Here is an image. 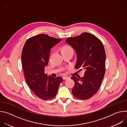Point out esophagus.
<instances>
[{
    "label": "esophagus",
    "mask_w": 127,
    "mask_h": 127,
    "mask_svg": "<svg viewBox=\"0 0 127 127\" xmlns=\"http://www.w3.org/2000/svg\"><path fill=\"white\" fill-rule=\"evenodd\" d=\"M69 77H68V76H64V77H63V80H66V79H67L68 78H69Z\"/></svg>",
    "instance_id": "obj_1"
}]
</instances>
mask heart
I'll use <instances>...</instances> for the list:
<instances>
[{"mask_svg":"<svg viewBox=\"0 0 127 127\" xmlns=\"http://www.w3.org/2000/svg\"><path fill=\"white\" fill-rule=\"evenodd\" d=\"M69 51H73L72 49L68 46H65L62 48V52H69Z\"/></svg>","mask_w":127,"mask_h":127,"instance_id":"heart-1","label":"heart"}]
</instances>
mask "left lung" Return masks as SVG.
<instances>
[{"label":"left lung","mask_w":127,"mask_h":127,"mask_svg":"<svg viewBox=\"0 0 127 127\" xmlns=\"http://www.w3.org/2000/svg\"><path fill=\"white\" fill-rule=\"evenodd\" d=\"M65 42L76 52L75 68L85 70L83 77L71 78L75 82L72 94L79 99H87L97 93L104 75L105 52L103 45L99 39L88 32L67 38Z\"/></svg>","instance_id":"obj_1"}]
</instances>
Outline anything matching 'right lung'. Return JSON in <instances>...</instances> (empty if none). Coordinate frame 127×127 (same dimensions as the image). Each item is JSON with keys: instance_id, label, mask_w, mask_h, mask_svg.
Wrapping results in <instances>:
<instances>
[{"instance_id": "right-lung-1", "label": "right lung", "mask_w": 127, "mask_h": 127, "mask_svg": "<svg viewBox=\"0 0 127 127\" xmlns=\"http://www.w3.org/2000/svg\"><path fill=\"white\" fill-rule=\"evenodd\" d=\"M61 41L45 34L36 35L26 42L22 53V62L26 81L33 93L43 100L55 97L61 77L56 78L45 74L51 49Z\"/></svg>"}]
</instances>
